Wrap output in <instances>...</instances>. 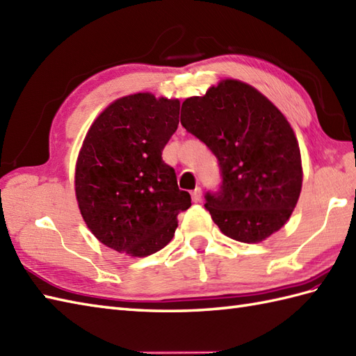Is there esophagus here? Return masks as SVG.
Listing matches in <instances>:
<instances>
[{"label": "esophagus", "instance_id": "1", "mask_svg": "<svg viewBox=\"0 0 356 356\" xmlns=\"http://www.w3.org/2000/svg\"><path fill=\"white\" fill-rule=\"evenodd\" d=\"M191 197H193V202H195V203H199V202H202V188H195V190L191 193Z\"/></svg>", "mask_w": 356, "mask_h": 356}]
</instances>
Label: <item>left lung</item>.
Instances as JSON below:
<instances>
[{
	"instance_id": "8db88e82",
	"label": "left lung",
	"mask_w": 356,
	"mask_h": 356,
	"mask_svg": "<svg viewBox=\"0 0 356 356\" xmlns=\"http://www.w3.org/2000/svg\"><path fill=\"white\" fill-rule=\"evenodd\" d=\"M180 122L218 159L222 186L205 207L226 237L259 243L289 220L303 185L297 136L255 87L222 79L186 97Z\"/></svg>"
}]
</instances>
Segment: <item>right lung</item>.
Masks as SVG:
<instances>
[{
	"label": "right lung",
	"instance_id": "obj_1",
	"mask_svg": "<svg viewBox=\"0 0 356 356\" xmlns=\"http://www.w3.org/2000/svg\"><path fill=\"white\" fill-rule=\"evenodd\" d=\"M179 99L148 92L113 101L88 128L74 166L78 207L93 236L130 257L170 243L191 195L162 151L179 125Z\"/></svg>",
	"mask_w": 356,
	"mask_h": 356
}]
</instances>
